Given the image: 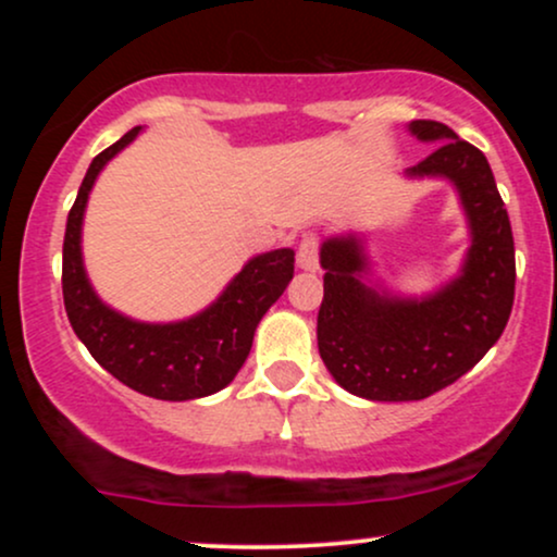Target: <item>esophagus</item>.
<instances>
[{"mask_svg":"<svg viewBox=\"0 0 557 557\" xmlns=\"http://www.w3.org/2000/svg\"><path fill=\"white\" fill-rule=\"evenodd\" d=\"M298 267L306 272L319 270V238L317 235H304L298 246Z\"/></svg>","mask_w":557,"mask_h":557,"instance_id":"34e87169","label":"esophagus"}]
</instances>
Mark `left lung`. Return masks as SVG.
I'll return each instance as SVG.
<instances>
[{"mask_svg": "<svg viewBox=\"0 0 557 557\" xmlns=\"http://www.w3.org/2000/svg\"><path fill=\"white\" fill-rule=\"evenodd\" d=\"M408 131L437 146L406 175L456 185L471 248L437 293L398 298L363 283L369 264L356 235L322 243L319 356L337 385L367 400H421L453 385L497 343L513 309V233L487 157L437 120H413Z\"/></svg>", "mask_w": 557, "mask_h": 557, "instance_id": "1", "label": "left lung"}]
</instances>
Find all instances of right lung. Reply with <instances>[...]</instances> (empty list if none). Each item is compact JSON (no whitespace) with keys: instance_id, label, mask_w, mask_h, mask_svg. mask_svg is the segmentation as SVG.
<instances>
[{"instance_id":"add662e5","label":"right lung","mask_w":557,"mask_h":557,"mask_svg":"<svg viewBox=\"0 0 557 557\" xmlns=\"http://www.w3.org/2000/svg\"><path fill=\"white\" fill-rule=\"evenodd\" d=\"M140 127L94 157L67 214L62 246V296L75 335L88 354L123 385L157 400H194L227 387L251 350L253 332L293 280L290 248L259 253L230 280L201 314L172 324H146L101 304L81 257V227L96 175L123 151Z\"/></svg>"}]
</instances>
